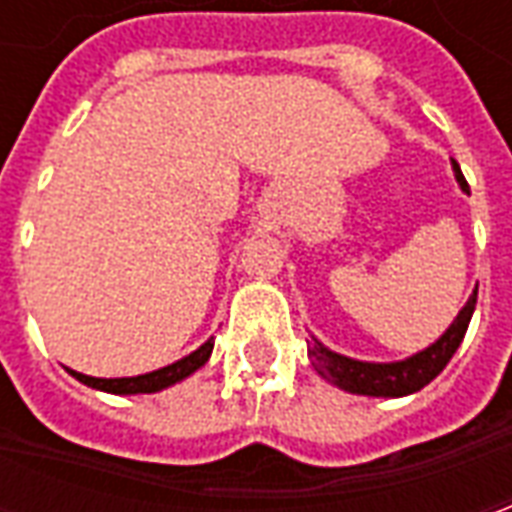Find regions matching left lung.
<instances>
[{"instance_id":"obj_1","label":"left lung","mask_w":512,"mask_h":512,"mask_svg":"<svg viewBox=\"0 0 512 512\" xmlns=\"http://www.w3.org/2000/svg\"><path fill=\"white\" fill-rule=\"evenodd\" d=\"M452 172L461 191L469 194V183L463 178L461 167L452 161ZM474 304H477V288L472 290V296L466 299L461 312L455 315V321L447 326V332L441 334L436 343H430L428 348H422L417 354L397 359V362H362V359H351V356L337 354L312 334L310 356L312 367L318 370V376L326 378L332 386H340L351 395H367V397H406L419 392L422 386L430 384L433 378L439 376L441 370L447 367L452 354L458 351V345L463 343V334L469 329V321L474 315Z\"/></svg>"}]
</instances>
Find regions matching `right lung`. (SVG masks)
Instances as JSON below:
<instances>
[{"mask_svg": "<svg viewBox=\"0 0 512 512\" xmlns=\"http://www.w3.org/2000/svg\"><path fill=\"white\" fill-rule=\"evenodd\" d=\"M213 351V337L205 340V343L191 351L189 356H183L178 362H172L167 367H158V370H150V373H142V376H126V378H95V376H84V373H76L68 367L76 381L82 384L93 386V389H101V392H109V395H150V392H161L167 386L180 384L183 378H189L191 373H197L208 359H211Z\"/></svg>", "mask_w": 512, "mask_h": 512, "instance_id": "add662e5", "label": "right lung"}]
</instances>
